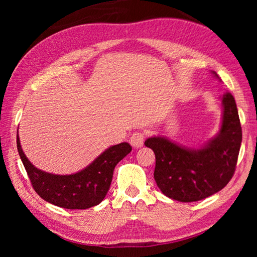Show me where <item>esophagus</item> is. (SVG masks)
Instances as JSON below:
<instances>
[{
	"mask_svg": "<svg viewBox=\"0 0 257 257\" xmlns=\"http://www.w3.org/2000/svg\"><path fill=\"white\" fill-rule=\"evenodd\" d=\"M144 141H145V136L142 132L134 133L132 135V137H130V144H132L135 149H139V147L144 145Z\"/></svg>",
	"mask_w": 257,
	"mask_h": 257,
	"instance_id": "1",
	"label": "esophagus"
}]
</instances>
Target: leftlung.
Segmentation results:
<instances>
[{"label":"left lung","mask_w":257,"mask_h":257,"mask_svg":"<svg viewBox=\"0 0 257 257\" xmlns=\"http://www.w3.org/2000/svg\"><path fill=\"white\" fill-rule=\"evenodd\" d=\"M222 104L220 133L199 150L181 147L163 137L145 141V146L155 154L154 179L165 196L185 203L201 201L231 180L242 134L231 93L223 94Z\"/></svg>","instance_id":"obj_1"}]
</instances>
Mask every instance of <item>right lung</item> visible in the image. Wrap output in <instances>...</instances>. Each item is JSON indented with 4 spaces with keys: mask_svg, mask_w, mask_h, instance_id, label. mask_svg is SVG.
I'll use <instances>...</instances> for the list:
<instances>
[{
    "mask_svg": "<svg viewBox=\"0 0 257 257\" xmlns=\"http://www.w3.org/2000/svg\"><path fill=\"white\" fill-rule=\"evenodd\" d=\"M17 147L34 190L44 201L69 210H86L101 203L110 188L115 165L132 152L128 143H121L103 152L84 170L59 176L35 168L21 149L19 136Z\"/></svg>",
    "mask_w": 257,
    "mask_h": 257,
    "instance_id": "obj_1",
    "label": "right lung"
}]
</instances>
